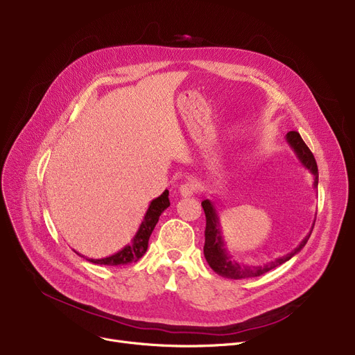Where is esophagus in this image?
Listing matches in <instances>:
<instances>
[{
  "mask_svg": "<svg viewBox=\"0 0 355 355\" xmlns=\"http://www.w3.org/2000/svg\"><path fill=\"white\" fill-rule=\"evenodd\" d=\"M198 190V187H197V182L196 181H193V180H189V181H185V182H182L181 185H180V194L182 196V197H190V196H193L196 191Z\"/></svg>",
  "mask_w": 355,
  "mask_h": 355,
  "instance_id": "34e87169",
  "label": "esophagus"
}]
</instances>
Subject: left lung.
<instances>
[{"label": "left lung", "mask_w": 355, "mask_h": 355, "mask_svg": "<svg viewBox=\"0 0 355 355\" xmlns=\"http://www.w3.org/2000/svg\"><path fill=\"white\" fill-rule=\"evenodd\" d=\"M286 141L292 146L295 151L296 157L300 158L302 165L308 168L309 173L313 175V187H318V166H316V161L313 158V154L311 153V149L306 146L301 135L295 132V130H291V132L286 134ZM204 214H206V232H204V236H206V241H204V257H206L207 263L210 268L225 277L229 279H248V277H256V276H262L266 272L281 266L282 263L288 262L291 257H293L297 252H301L302 248L306 245V241L312 233V229L309 234L301 241L300 246L295 248L291 253L275 259L273 262H269L263 266H248V265H241L237 263L236 260H232V257L227 254L226 248H225V241H223L221 232H220V221L217 211L213 206V202L210 200H204L201 202Z\"/></svg>", "instance_id": "1"}]
</instances>
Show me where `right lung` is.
Masks as SVG:
<instances>
[{
    "instance_id": "add662e5",
    "label": "right lung",
    "mask_w": 355,
    "mask_h": 355,
    "mask_svg": "<svg viewBox=\"0 0 355 355\" xmlns=\"http://www.w3.org/2000/svg\"><path fill=\"white\" fill-rule=\"evenodd\" d=\"M170 207V198H168V190H165L158 198L153 200L149 207L146 210V214L144 217V221L132 240V243L125 246L118 253L103 257V259H87L89 262L96 265H107V266H118V265H128L132 262H138V260L145 254L148 249V240L151 236L155 225L158 223V218L161 213Z\"/></svg>"
}]
</instances>
